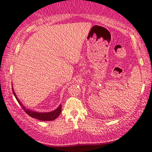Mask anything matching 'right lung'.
I'll use <instances>...</instances> for the list:
<instances>
[{"label": "right lung", "mask_w": 152, "mask_h": 152, "mask_svg": "<svg viewBox=\"0 0 152 152\" xmlns=\"http://www.w3.org/2000/svg\"><path fill=\"white\" fill-rule=\"evenodd\" d=\"M12 92H13L14 95H15V98L17 99V102H19V104L20 105H21V106L22 107V108L23 109V110L25 111V112L27 113L29 116L33 117V118L37 119V120H39L42 121H52V120H56V119L59 116L60 113H61V109H62L61 105H60V106H58V108H56L55 110H53L51 112H48V113L36 112V111L32 110H30V109H28L21 104V102H20L19 99H18V97L17 96V94H15V91H14L13 87H12Z\"/></svg>", "instance_id": "add662e5"}]
</instances>
